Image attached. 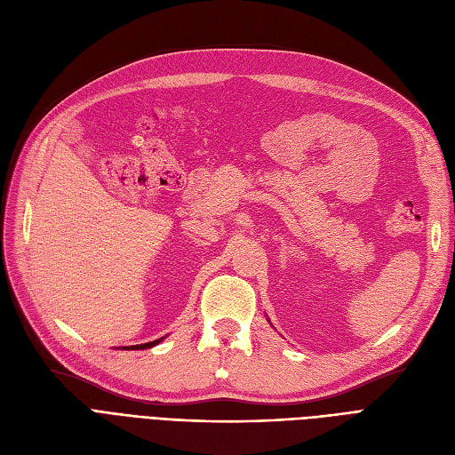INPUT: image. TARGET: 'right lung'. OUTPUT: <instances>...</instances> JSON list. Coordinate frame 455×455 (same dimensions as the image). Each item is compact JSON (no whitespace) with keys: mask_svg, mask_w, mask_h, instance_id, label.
<instances>
[{"mask_svg":"<svg viewBox=\"0 0 455 455\" xmlns=\"http://www.w3.org/2000/svg\"><path fill=\"white\" fill-rule=\"evenodd\" d=\"M164 339H165V337H162V339H158V340H152V342H145V344H135V347H124V348H126V350H147V348L156 347V344H160Z\"/></svg>","mask_w":455,"mask_h":455,"instance_id":"right-lung-1","label":"right lung"}]
</instances>
